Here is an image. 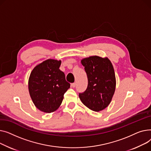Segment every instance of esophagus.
<instances>
[{
	"label": "esophagus",
	"instance_id": "obj_1",
	"mask_svg": "<svg viewBox=\"0 0 151 151\" xmlns=\"http://www.w3.org/2000/svg\"><path fill=\"white\" fill-rule=\"evenodd\" d=\"M76 83H73L71 84V86H72L73 88L76 87Z\"/></svg>",
	"mask_w": 151,
	"mask_h": 151
}]
</instances>
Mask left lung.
Masks as SVG:
<instances>
[{
  "label": "left lung",
  "mask_w": 151,
  "mask_h": 151,
  "mask_svg": "<svg viewBox=\"0 0 151 151\" xmlns=\"http://www.w3.org/2000/svg\"><path fill=\"white\" fill-rule=\"evenodd\" d=\"M88 77V86L79 98L89 109L100 111L110 104L116 89V77L111 62L107 57L91 56L83 58Z\"/></svg>",
  "instance_id": "8db88e82"
}]
</instances>
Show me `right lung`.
I'll return each mask as SVG.
<instances>
[{"instance_id": "1", "label": "right lung", "mask_w": 151, "mask_h": 151, "mask_svg": "<svg viewBox=\"0 0 151 151\" xmlns=\"http://www.w3.org/2000/svg\"><path fill=\"white\" fill-rule=\"evenodd\" d=\"M61 63V60L48 59L37 65L30 73L29 94L35 107L42 112L56 111L70 88L65 73L59 69Z\"/></svg>"}]
</instances>
